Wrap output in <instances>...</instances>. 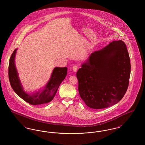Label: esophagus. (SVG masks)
Instances as JSON below:
<instances>
[{
	"label": "esophagus",
	"instance_id": "1",
	"mask_svg": "<svg viewBox=\"0 0 145 145\" xmlns=\"http://www.w3.org/2000/svg\"><path fill=\"white\" fill-rule=\"evenodd\" d=\"M78 67L77 66H73V67H72V69H73V71H74V72H76V71H77V69H78Z\"/></svg>",
	"mask_w": 145,
	"mask_h": 145
}]
</instances>
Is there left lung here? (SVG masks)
<instances>
[{
    "label": "left lung",
    "mask_w": 145,
    "mask_h": 145,
    "mask_svg": "<svg viewBox=\"0 0 145 145\" xmlns=\"http://www.w3.org/2000/svg\"><path fill=\"white\" fill-rule=\"evenodd\" d=\"M131 69L124 42H111L91 53L77 71L80 96L92 109H104L117 104L128 89Z\"/></svg>",
    "instance_id": "8db88e82"
}]
</instances>
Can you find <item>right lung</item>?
Instances as JSON below:
<instances>
[{
    "label": "right lung",
    "mask_w": 145,
    "mask_h": 145,
    "mask_svg": "<svg viewBox=\"0 0 145 145\" xmlns=\"http://www.w3.org/2000/svg\"><path fill=\"white\" fill-rule=\"evenodd\" d=\"M17 49L10 57L8 65V78L11 88L16 93L31 105H41L51 102L54 98L58 88L67 73V67H55L48 82L42 89L31 93L26 92L22 85L15 65V56Z\"/></svg>",
    "instance_id": "right-lung-1"
}]
</instances>
